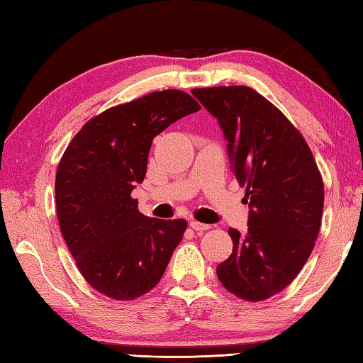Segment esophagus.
<instances>
[{
  "label": "esophagus",
  "instance_id": "1",
  "mask_svg": "<svg viewBox=\"0 0 363 363\" xmlns=\"http://www.w3.org/2000/svg\"><path fill=\"white\" fill-rule=\"evenodd\" d=\"M190 228L195 229L196 233H203V230L211 229V225H204V223H199V221L191 220V221H190Z\"/></svg>",
  "mask_w": 363,
  "mask_h": 363
}]
</instances>
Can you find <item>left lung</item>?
Here are the masks:
<instances>
[{
    "instance_id": "obj_1",
    "label": "left lung",
    "mask_w": 363,
    "mask_h": 363,
    "mask_svg": "<svg viewBox=\"0 0 363 363\" xmlns=\"http://www.w3.org/2000/svg\"><path fill=\"white\" fill-rule=\"evenodd\" d=\"M191 95L217 118L250 207L248 230L229 228L234 248L217 276L238 298L268 299L295 279L318 237L325 204L318 167L298 129L256 90L209 87Z\"/></svg>"
}]
</instances>
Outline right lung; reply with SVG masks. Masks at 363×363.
Here are the masks:
<instances>
[{"label": "right lung", "instance_id": "obj_1", "mask_svg": "<svg viewBox=\"0 0 363 363\" xmlns=\"http://www.w3.org/2000/svg\"><path fill=\"white\" fill-rule=\"evenodd\" d=\"M201 107L186 91H154L99 113L65 150L56 174L60 233L81 274L103 295L129 301L156 285L187 221L138 212L152 138Z\"/></svg>", "mask_w": 363, "mask_h": 363}]
</instances>
